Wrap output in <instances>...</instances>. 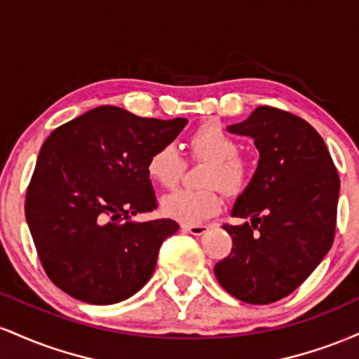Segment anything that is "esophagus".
<instances>
[{"mask_svg":"<svg viewBox=\"0 0 359 359\" xmlns=\"http://www.w3.org/2000/svg\"><path fill=\"white\" fill-rule=\"evenodd\" d=\"M182 231L191 233L194 236H201V234L205 233L204 224H182Z\"/></svg>","mask_w":359,"mask_h":359,"instance_id":"esophagus-1","label":"esophagus"}]
</instances>
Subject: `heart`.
I'll return each instance as SVG.
<instances>
[{"mask_svg":"<svg viewBox=\"0 0 359 359\" xmlns=\"http://www.w3.org/2000/svg\"><path fill=\"white\" fill-rule=\"evenodd\" d=\"M192 158L208 160L201 184L203 189H179L163 197L162 208L177 221L199 222L221 209V191L238 196L250 182V167L240 155V142L217 123H205L192 131L187 140ZM185 162L175 145L155 148L147 160V174L162 187H174L182 177Z\"/></svg>","mask_w":359,"mask_h":359,"instance_id":"1","label":"heart"}]
</instances>
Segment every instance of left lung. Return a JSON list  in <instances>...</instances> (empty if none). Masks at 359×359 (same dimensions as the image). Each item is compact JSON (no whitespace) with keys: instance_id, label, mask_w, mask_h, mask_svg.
<instances>
[{"instance_id":"obj_1","label":"left lung","mask_w":359,"mask_h":359,"mask_svg":"<svg viewBox=\"0 0 359 359\" xmlns=\"http://www.w3.org/2000/svg\"><path fill=\"white\" fill-rule=\"evenodd\" d=\"M228 130L253 138L259 160L231 212L251 222L222 224L233 248L214 273L243 302H277L302 285L331 250L339 175L320 135L288 111L259 106Z\"/></svg>"}]
</instances>
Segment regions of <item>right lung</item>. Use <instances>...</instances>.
Instances as JSON below:
<instances>
[{
	"label": "right lung",
	"mask_w": 359,
	"mask_h": 359,
	"mask_svg": "<svg viewBox=\"0 0 359 359\" xmlns=\"http://www.w3.org/2000/svg\"><path fill=\"white\" fill-rule=\"evenodd\" d=\"M185 118L155 119L100 106L52 131L27 187L25 216L45 273L88 304L121 302L154 273L172 219L128 221L156 199L147 160Z\"/></svg>",
	"instance_id": "1"
}]
</instances>
